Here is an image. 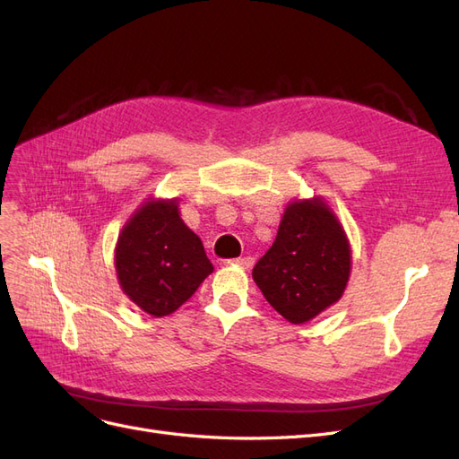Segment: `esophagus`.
<instances>
[{
	"label": "esophagus",
	"mask_w": 459,
	"mask_h": 459,
	"mask_svg": "<svg viewBox=\"0 0 459 459\" xmlns=\"http://www.w3.org/2000/svg\"><path fill=\"white\" fill-rule=\"evenodd\" d=\"M230 264H235V266H239L243 270H251L255 266V258L251 256H243V258H235V260H230Z\"/></svg>",
	"instance_id": "esophagus-1"
}]
</instances>
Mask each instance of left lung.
Returning a JSON list of instances; mask_svg holds the SVG:
<instances>
[{
    "label": "left lung",
    "instance_id": "1",
    "mask_svg": "<svg viewBox=\"0 0 459 459\" xmlns=\"http://www.w3.org/2000/svg\"><path fill=\"white\" fill-rule=\"evenodd\" d=\"M351 241L322 195L287 203L253 280L289 324H307L337 304L351 280Z\"/></svg>",
    "mask_w": 459,
    "mask_h": 459
}]
</instances>
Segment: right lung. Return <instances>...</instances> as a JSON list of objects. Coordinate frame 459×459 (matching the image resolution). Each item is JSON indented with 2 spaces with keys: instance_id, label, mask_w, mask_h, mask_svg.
I'll return each instance as SVG.
<instances>
[{
  "instance_id": "add662e5",
  "label": "right lung",
  "mask_w": 459,
  "mask_h": 459,
  "mask_svg": "<svg viewBox=\"0 0 459 459\" xmlns=\"http://www.w3.org/2000/svg\"><path fill=\"white\" fill-rule=\"evenodd\" d=\"M117 280L152 317L176 312L211 275L203 241L179 216L178 199L149 197L122 226L115 247Z\"/></svg>"
}]
</instances>
